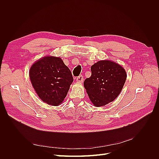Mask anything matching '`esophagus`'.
Listing matches in <instances>:
<instances>
[{"label":"esophagus","instance_id":"34e87169","mask_svg":"<svg viewBox=\"0 0 159 159\" xmlns=\"http://www.w3.org/2000/svg\"><path fill=\"white\" fill-rule=\"evenodd\" d=\"M76 81H78V82H83L84 81V77L82 75H80L78 78L76 79Z\"/></svg>","mask_w":159,"mask_h":159}]
</instances>
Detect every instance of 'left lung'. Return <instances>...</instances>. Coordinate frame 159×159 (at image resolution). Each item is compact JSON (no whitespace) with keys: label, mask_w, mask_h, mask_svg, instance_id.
<instances>
[{"label":"left lung","mask_w":159,"mask_h":159,"mask_svg":"<svg viewBox=\"0 0 159 159\" xmlns=\"http://www.w3.org/2000/svg\"><path fill=\"white\" fill-rule=\"evenodd\" d=\"M91 75L84 81L91 102L101 107L113 102L121 93L126 81V71L118 64L99 61L91 67Z\"/></svg>","instance_id":"1"}]
</instances>
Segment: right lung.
Wrapping results in <instances>:
<instances>
[{"instance_id":"add662e5","label":"right lung","mask_w":159,"mask_h":159,"mask_svg":"<svg viewBox=\"0 0 159 159\" xmlns=\"http://www.w3.org/2000/svg\"><path fill=\"white\" fill-rule=\"evenodd\" d=\"M33 88L43 102L57 106L63 102L74 78L60 57L46 56L30 68Z\"/></svg>"}]
</instances>
